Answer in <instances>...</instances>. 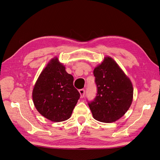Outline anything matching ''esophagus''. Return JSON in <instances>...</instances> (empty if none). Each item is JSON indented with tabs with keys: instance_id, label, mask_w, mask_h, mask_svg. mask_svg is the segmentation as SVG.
Instances as JSON below:
<instances>
[{
	"instance_id": "34e87169",
	"label": "esophagus",
	"mask_w": 160,
	"mask_h": 160,
	"mask_svg": "<svg viewBox=\"0 0 160 160\" xmlns=\"http://www.w3.org/2000/svg\"><path fill=\"white\" fill-rule=\"evenodd\" d=\"M79 93H80V95H81V98H84V97H85V89H79Z\"/></svg>"
}]
</instances>
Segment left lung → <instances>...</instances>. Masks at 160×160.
<instances>
[{"label": "left lung", "mask_w": 160, "mask_h": 160, "mask_svg": "<svg viewBox=\"0 0 160 160\" xmlns=\"http://www.w3.org/2000/svg\"><path fill=\"white\" fill-rule=\"evenodd\" d=\"M93 75L98 91L95 99L88 102L93 117L101 122H114L122 118L132 105V82L109 57L95 67Z\"/></svg>", "instance_id": "1"}]
</instances>
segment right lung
Returning <instances> with one entry per match:
<instances>
[{
	"instance_id": "obj_1",
	"label": "right lung",
	"mask_w": 160,
	"mask_h": 160,
	"mask_svg": "<svg viewBox=\"0 0 160 160\" xmlns=\"http://www.w3.org/2000/svg\"><path fill=\"white\" fill-rule=\"evenodd\" d=\"M73 79L57 57L51 59L41 72L32 91L33 103L38 112L54 122L70 118L80 98L73 86Z\"/></svg>"
}]
</instances>
